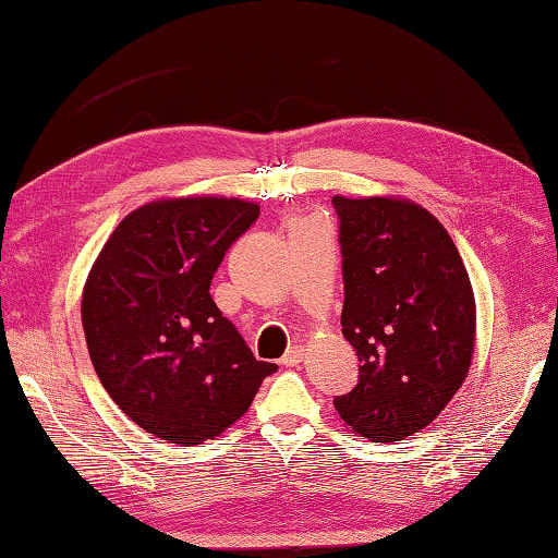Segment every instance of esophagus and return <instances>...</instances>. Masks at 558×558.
Masks as SVG:
<instances>
[{
  "label": "esophagus",
  "mask_w": 558,
  "mask_h": 558,
  "mask_svg": "<svg viewBox=\"0 0 558 558\" xmlns=\"http://www.w3.org/2000/svg\"><path fill=\"white\" fill-rule=\"evenodd\" d=\"M302 360H304V348H302V345H292L286 354H282L280 364H286V366H298Z\"/></svg>",
  "instance_id": "34e87169"
}]
</instances>
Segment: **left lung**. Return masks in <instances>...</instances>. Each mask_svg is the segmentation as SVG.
<instances>
[{
	"instance_id": "1",
	"label": "left lung",
	"mask_w": 558,
	"mask_h": 558,
	"mask_svg": "<svg viewBox=\"0 0 558 558\" xmlns=\"http://www.w3.org/2000/svg\"><path fill=\"white\" fill-rule=\"evenodd\" d=\"M340 218L342 336L360 381L336 398L350 432L374 444L429 426L470 372L477 306L446 228L400 196H333Z\"/></svg>"
}]
</instances>
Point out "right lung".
<instances>
[{
  "instance_id": "right-lung-1",
  "label": "right lung",
  "mask_w": 558,
  "mask_h": 558,
  "mask_svg": "<svg viewBox=\"0 0 558 558\" xmlns=\"http://www.w3.org/2000/svg\"><path fill=\"white\" fill-rule=\"evenodd\" d=\"M258 210L228 196L150 201L117 225L83 286L93 369L126 417L162 441L220 436L278 369L254 357L208 292Z\"/></svg>"
}]
</instances>
